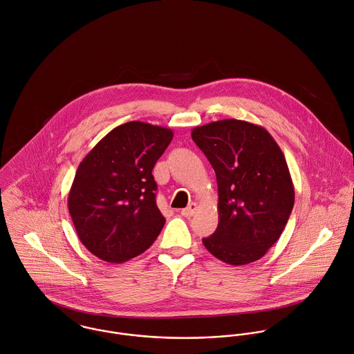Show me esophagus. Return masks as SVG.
<instances>
[{"instance_id": "1", "label": "esophagus", "mask_w": 354, "mask_h": 354, "mask_svg": "<svg viewBox=\"0 0 354 354\" xmlns=\"http://www.w3.org/2000/svg\"><path fill=\"white\" fill-rule=\"evenodd\" d=\"M197 211V204H190L187 208H185V209H182L180 213L185 216V217H192L194 213Z\"/></svg>"}]
</instances>
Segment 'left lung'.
Instances as JSON below:
<instances>
[{"mask_svg":"<svg viewBox=\"0 0 354 354\" xmlns=\"http://www.w3.org/2000/svg\"><path fill=\"white\" fill-rule=\"evenodd\" d=\"M192 138L217 180L218 224L204 246L230 266L260 260L279 239L294 207L281 147L264 127L236 119L196 127Z\"/></svg>","mask_w":354,"mask_h":354,"instance_id":"1","label":"left lung"}]
</instances>
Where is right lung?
Here are the masks:
<instances>
[{
    "label": "right lung",
    "instance_id": "obj_1",
    "mask_svg": "<svg viewBox=\"0 0 354 354\" xmlns=\"http://www.w3.org/2000/svg\"><path fill=\"white\" fill-rule=\"evenodd\" d=\"M174 133L129 122L108 133L79 164L68 209L80 242L98 259L124 263L151 246L165 218L153 167Z\"/></svg>",
    "mask_w": 354,
    "mask_h": 354
}]
</instances>
